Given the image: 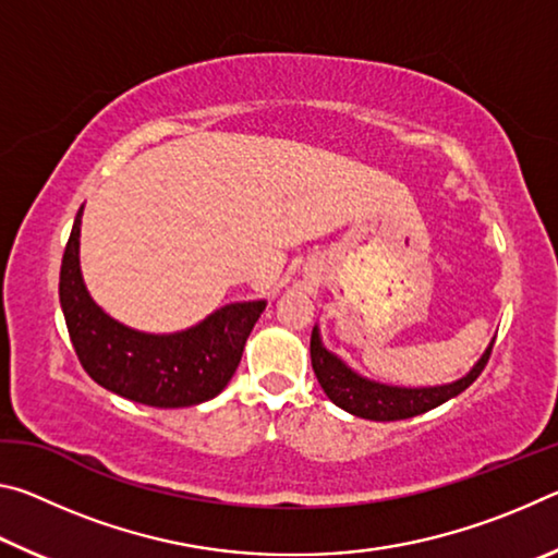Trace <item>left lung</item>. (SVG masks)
Listing matches in <instances>:
<instances>
[{
    "label": "left lung",
    "mask_w": 558,
    "mask_h": 558,
    "mask_svg": "<svg viewBox=\"0 0 558 558\" xmlns=\"http://www.w3.org/2000/svg\"><path fill=\"white\" fill-rule=\"evenodd\" d=\"M493 344L487 347V352L480 356V362L462 379L442 386H426V389H405V386H389L364 379V376L349 369L342 359L327 352L317 327L313 329V337H310V356H313V369L319 386L325 389L327 399L339 405V409L366 421H403L436 409V405L446 403L452 396L465 391L483 374L487 359L493 354Z\"/></svg>",
    "instance_id": "8db88e82"
}]
</instances>
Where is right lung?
Here are the masks:
<instances>
[{
  "label": "right lung",
  "mask_w": 558,
  "mask_h": 558,
  "mask_svg": "<svg viewBox=\"0 0 558 558\" xmlns=\"http://www.w3.org/2000/svg\"><path fill=\"white\" fill-rule=\"evenodd\" d=\"M81 216L83 206L63 251L59 298L83 369L102 389L155 409H184L219 396L241 362L245 339L266 310V300L233 302L174 335H147L120 325L83 286Z\"/></svg>",
  "instance_id": "1"
}]
</instances>
